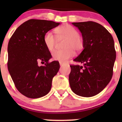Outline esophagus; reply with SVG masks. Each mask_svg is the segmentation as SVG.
Wrapping results in <instances>:
<instances>
[{
	"mask_svg": "<svg viewBox=\"0 0 122 122\" xmlns=\"http://www.w3.org/2000/svg\"><path fill=\"white\" fill-rule=\"evenodd\" d=\"M59 63H60V66H63V64H64V63H62V62H59Z\"/></svg>",
	"mask_w": 122,
	"mask_h": 122,
	"instance_id": "1",
	"label": "esophagus"
}]
</instances>
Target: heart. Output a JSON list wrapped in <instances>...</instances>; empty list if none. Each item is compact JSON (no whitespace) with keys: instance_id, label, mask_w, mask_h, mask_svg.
<instances>
[{"instance_id":"obj_1","label":"heart","mask_w":122,"mask_h":122,"mask_svg":"<svg viewBox=\"0 0 122 122\" xmlns=\"http://www.w3.org/2000/svg\"><path fill=\"white\" fill-rule=\"evenodd\" d=\"M55 32L58 38H65L66 40L63 43L64 49L56 51L52 53L54 60L64 63L74 56V49L78 52L83 48L84 43L79 36L78 31L71 25L65 24L56 28ZM43 41L48 51L51 52L54 50L57 40L51 32H47L45 33Z\"/></svg>"}]
</instances>
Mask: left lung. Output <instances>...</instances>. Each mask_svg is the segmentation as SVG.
<instances>
[{
  "label": "left lung",
  "mask_w": 122,
  "mask_h": 122,
  "mask_svg": "<svg viewBox=\"0 0 122 122\" xmlns=\"http://www.w3.org/2000/svg\"><path fill=\"white\" fill-rule=\"evenodd\" d=\"M82 36L84 49L71 65L69 82L72 91L84 97L98 94L111 80L116 58L114 41L106 28L93 21L73 22Z\"/></svg>",
  "instance_id": "obj_1"
}]
</instances>
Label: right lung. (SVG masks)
I'll return each instance as SVG.
<instances>
[{
  "instance_id": "right-lung-1",
  "label": "right lung",
  "mask_w": 122,
  "mask_h": 122,
  "mask_svg": "<svg viewBox=\"0 0 122 122\" xmlns=\"http://www.w3.org/2000/svg\"><path fill=\"white\" fill-rule=\"evenodd\" d=\"M59 22L29 19L18 27L8 45V70L18 91L30 98L48 94L52 81L60 68L44 43L45 33L58 26ZM39 62L45 63L39 66Z\"/></svg>"
}]
</instances>
